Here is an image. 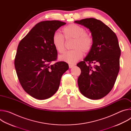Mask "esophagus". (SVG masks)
<instances>
[{"label": "esophagus", "mask_w": 131, "mask_h": 131, "mask_svg": "<svg viewBox=\"0 0 131 131\" xmlns=\"http://www.w3.org/2000/svg\"><path fill=\"white\" fill-rule=\"evenodd\" d=\"M74 66L73 65H71V64H69V68H71L72 67H73Z\"/></svg>", "instance_id": "obj_1"}]
</instances>
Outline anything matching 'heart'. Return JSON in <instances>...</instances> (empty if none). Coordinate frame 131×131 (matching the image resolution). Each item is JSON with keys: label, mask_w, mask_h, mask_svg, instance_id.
Returning a JSON list of instances; mask_svg holds the SVG:
<instances>
[{"label": "heart", "mask_w": 131, "mask_h": 131, "mask_svg": "<svg viewBox=\"0 0 131 131\" xmlns=\"http://www.w3.org/2000/svg\"><path fill=\"white\" fill-rule=\"evenodd\" d=\"M82 26L75 24H70L65 26L63 31L67 40H74L72 45L73 50L66 52L60 57V60L74 64L81 59L83 53H89L93 46V37L89 32ZM54 47L57 51L62 53L65 50L66 42L64 36L60 33L56 32L54 34L52 38Z\"/></svg>", "instance_id": "b5f03b06"}]
</instances>
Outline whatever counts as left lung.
Returning <instances> with one entry per match:
<instances>
[{
  "mask_svg": "<svg viewBox=\"0 0 131 131\" xmlns=\"http://www.w3.org/2000/svg\"><path fill=\"white\" fill-rule=\"evenodd\" d=\"M74 22L89 28L94 41L86 57L77 65L81 69L78 79L79 90L88 99H101L114 87L119 71L121 50L117 37L96 18H87ZM92 63L95 64L93 67Z\"/></svg>",
  "mask_w": 131,
  "mask_h": 131,
  "instance_id": "8db88e82",
  "label": "left lung"
}]
</instances>
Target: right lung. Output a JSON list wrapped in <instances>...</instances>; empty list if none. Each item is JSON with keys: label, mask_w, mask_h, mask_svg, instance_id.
I'll return each mask as SVG.
<instances>
[{"label": "right lung", "mask_w": 131, "mask_h": 131, "mask_svg": "<svg viewBox=\"0 0 131 131\" xmlns=\"http://www.w3.org/2000/svg\"><path fill=\"white\" fill-rule=\"evenodd\" d=\"M66 23L45 21L37 23L18 45L14 66L19 82L24 91L38 100H45L58 91L63 74L69 66L58 62V52L53 46L54 34Z\"/></svg>", "instance_id": "obj_1"}]
</instances>
